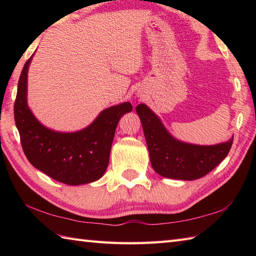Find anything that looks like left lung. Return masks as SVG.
Here are the masks:
<instances>
[{
    "label": "left lung",
    "mask_w": 256,
    "mask_h": 256,
    "mask_svg": "<svg viewBox=\"0 0 256 256\" xmlns=\"http://www.w3.org/2000/svg\"><path fill=\"white\" fill-rule=\"evenodd\" d=\"M136 112L142 122L150 164L162 177L182 180L204 177L226 158L232 146L233 138L226 143L212 146L179 142L145 104H138Z\"/></svg>",
    "instance_id": "1"
}]
</instances>
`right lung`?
Segmentation results:
<instances>
[{
	"mask_svg": "<svg viewBox=\"0 0 256 256\" xmlns=\"http://www.w3.org/2000/svg\"><path fill=\"white\" fill-rule=\"evenodd\" d=\"M30 59L22 70L14 103L15 124L25 156L32 166L57 182L76 186L98 180L106 170L116 125L123 114L132 111V104L124 102L106 108L82 131L54 132L42 126L27 106Z\"/></svg>",
	"mask_w": 256,
	"mask_h": 256,
	"instance_id": "add662e5",
	"label": "right lung"
}]
</instances>
